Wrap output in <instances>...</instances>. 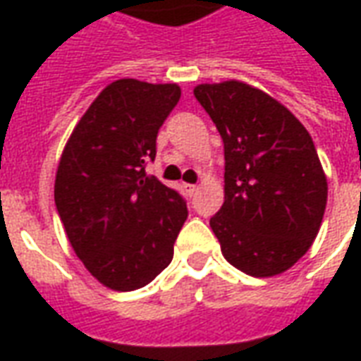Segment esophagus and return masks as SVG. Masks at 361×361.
Segmentation results:
<instances>
[{"mask_svg":"<svg viewBox=\"0 0 361 361\" xmlns=\"http://www.w3.org/2000/svg\"><path fill=\"white\" fill-rule=\"evenodd\" d=\"M183 191H185L189 197H193L197 191H199V188H197V185H193V183H183Z\"/></svg>","mask_w":361,"mask_h":361,"instance_id":"obj_1","label":"esophagus"}]
</instances>
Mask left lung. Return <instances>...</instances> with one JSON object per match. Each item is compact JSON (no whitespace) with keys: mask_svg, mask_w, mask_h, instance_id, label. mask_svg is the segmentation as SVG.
<instances>
[{"mask_svg":"<svg viewBox=\"0 0 361 361\" xmlns=\"http://www.w3.org/2000/svg\"><path fill=\"white\" fill-rule=\"evenodd\" d=\"M193 94L224 142V204L211 219L222 255L250 276L294 267L317 235L326 178L307 129L263 90L240 81Z\"/></svg>","mask_w":361,"mask_h":361,"instance_id":"1","label":"left lung"}]
</instances>
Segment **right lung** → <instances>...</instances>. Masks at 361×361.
Masks as SVG:
<instances>
[{"label": "right lung", "instance_id": "1", "mask_svg": "<svg viewBox=\"0 0 361 361\" xmlns=\"http://www.w3.org/2000/svg\"><path fill=\"white\" fill-rule=\"evenodd\" d=\"M178 85L119 79L96 96L59 160L54 199L71 247L100 284L131 292L170 265L188 204L145 166Z\"/></svg>", "mask_w": 361, "mask_h": 361}]
</instances>
